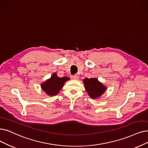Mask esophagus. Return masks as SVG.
<instances>
[{
    "instance_id": "obj_1",
    "label": "esophagus",
    "mask_w": 148,
    "mask_h": 148,
    "mask_svg": "<svg viewBox=\"0 0 148 148\" xmlns=\"http://www.w3.org/2000/svg\"><path fill=\"white\" fill-rule=\"evenodd\" d=\"M71 78H72V79H77L78 78V76L77 75H75L71 76Z\"/></svg>"
}]
</instances>
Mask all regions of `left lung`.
I'll use <instances>...</instances> for the list:
<instances>
[{"label": "left lung", "mask_w": 148, "mask_h": 148, "mask_svg": "<svg viewBox=\"0 0 148 148\" xmlns=\"http://www.w3.org/2000/svg\"><path fill=\"white\" fill-rule=\"evenodd\" d=\"M85 88L91 98L101 97L106 90V87L97 78H85L83 80Z\"/></svg>", "instance_id": "obj_1"}]
</instances>
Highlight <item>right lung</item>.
Wrapping results in <instances>:
<instances>
[{
  "mask_svg": "<svg viewBox=\"0 0 148 148\" xmlns=\"http://www.w3.org/2000/svg\"><path fill=\"white\" fill-rule=\"evenodd\" d=\"M69 79L68 77H58L56 73H54L50 79L41 84V87L48 95L55 96L60 92L65 82Z\"/></svg>",
  "mask_w": 148,
  "mask_h": 148,
  "instance_id": "1",
  "label": "right lung"
}]
</instances>
